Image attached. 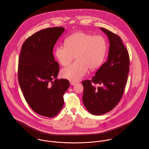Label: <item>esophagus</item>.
<instances>
[{
    "instance_id": "1",
    "label": "esophagus",
    "mask_w": 149,
    "mask_h": 149,
    "mask_svg": "<svg viewBox=\"0 0 149 149\" xmlns=\"http://www.w3.org/2000/svg\"><path fill=\"white\" fill-rule=\"evenodd\" d=\"M70 83L71 85H72V86H74L77 83V81H70Z\"/></svg>"
}]
</instances>
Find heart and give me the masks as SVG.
<instances>
[{
	"label": "heart",
	"instance_id": "b5f03b06",
	"mask_svg": "<svg viewBox=\"0 0 149 149\" xmlns=\"http://www.w3.org/2000/svg\"><path fill=\"white\" fill-rule=\"evenodd\" d=\"M65 44L56 47L55 56L63 66L69 65L75 56L77 61L61 71L63 78L72 81L80 80L88 68L93 70L99 68L107 50V42L103 37L81 31L68 37Z\"/></svg>",
	"mask_w": 149,
	"mask_h": 149
}]
</instances>
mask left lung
Returning a JSON list of instances; mask_svg holds the SVG:
<instances>
[{"mask_svg": "<svg viewBox=\"0 0 149 149\" xmlns=\"http://www.w3.org/2000/svg\"><path fill=\"white\" fill-rule=\"evenodd\" d=\"M109 43L108 59L91 80L82 81L83 102L93 115H102L112 110L120 101L125 90L130 59L128 51L117 34L103 28ZM96 84L100 85L96 87Z\"/></svg>", "mask_w": 149, "mask_h": 149, "instance_id": "1", "label": "left lung"}]
</instances>
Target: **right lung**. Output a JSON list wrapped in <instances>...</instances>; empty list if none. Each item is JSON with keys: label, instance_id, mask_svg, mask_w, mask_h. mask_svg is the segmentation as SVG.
Instances as JSON below:
<instances>
[{"label": "right lung", "instance_id": "obj_1", "mask_svg": "<svg viewBox=\"0 0 149 149\" xmlns=\"http://www.w3.org/2000/svg\"><path fill=\"white\" fill-rule=\"evenodd\" d=\"M63 27L47 28L29 37L23 43L18 65V80L26 102L34 112L47 117L59 113L63 95L70 86L57 79L59 63L53 54Z\"/></svg>", "mask_w": 149, "mask_h": 149}]
</instances>
